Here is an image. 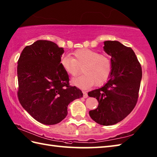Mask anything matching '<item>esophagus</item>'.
I'll return each mask as SVG.
<instances>
[{"label": "esophagus", "mask_w": 157, "mask_h": 157, "mask_svg": "<svg viewBox=\"0 0 157 157\" xmlns=\"http://www.w3.org/2000/svg\"><path fill=\"white\" fill-rule=\"evenodd\" d=\"M83 92V97L84 98H88V94H87V92H86V91H83L82 92Z\"/></svg>", "instance_id": "1"}]
</instances>
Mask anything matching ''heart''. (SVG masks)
I'll return each instance as SVG.
<instances>
[{"label": "heart", "mask_w": 157, "mask_h": 157, "mask_svg": "<svg viewBox=\"0 0 157 157\" xmlns=\"http://www.w3.org/2000/svg\"><path fill=\"white\" fill-rule=\"evenodd\" d=\"M60 65L67 75L75 77L81 72L84 74L73 79V84L82 88H88L94 84L101 86L108 80L112 71L111 58L106 54L89 48L78 49L69 55L63 56Z\"/></svg>", "instance_id": "1"}]
</instances>
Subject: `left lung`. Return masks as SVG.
<instances>
[{
    "label": "left lung",
    "mask_w": 157,
    "mask_h": 157,
    "mask_svg": "<svg viewBox=\"0 0 157 157\" xmlns=\"http://www.w3.org/2000/svg\"><path fill=\"white\" fill-rule=\"evenodd\" d=\"M104 51L111 56L109 80L102 88L88 93L98 102L89 111L90 117L102 125H111L125 119L134 109L142 76L140 63L135 52L118 41L104 42Z\"/></svg>",
    "instance_id": "obj_1"
}]
</instances>
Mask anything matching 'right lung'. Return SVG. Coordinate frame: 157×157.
<instances>
[{
    "instance_id": "obj_1",
    "label": "right lung",
    "mask_w": 157,
    "mask_h": 157,
    "mask_svg": "<svg viewBox=\"0 0 157 157\" xmlns=\"http://www.w3.org/2000/svg\"><path fill=\"white\" fill-rule=\"evenodd\" d=\"M64 52L55 42L37 40L23 48L18 60L17 96L23 108L45 125L61 122L67 106L83 93L69 83L60 60Z\"/></svg>"
}]
</instances>
